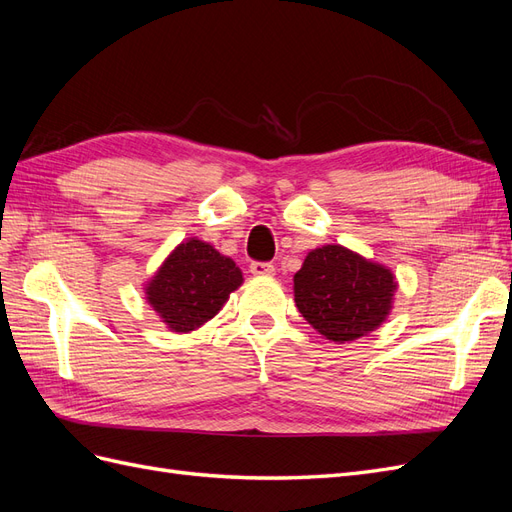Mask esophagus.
<instances>
[{"label": "esophagus", "instance_id": "esophagus-1", "mask_svg": "<svg viewBox=\"0 0 512 512\" xmlns=\"http://www.w3.org/2000/svg\"><path fill=\"white\" fill-rule=\"evenodd\" d=\"M250 271L256 275V277H271L275 273V267L271 265V262H252L250 265Z\"/></svg>", "mask_w": 512, "mask_h": 512}]
</instances>
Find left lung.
<instances>
[{
	"label": "left lung",
	"mask_w": 512,
	"mask_h": 512,
	"mask_svg": "<svg viewBox=\"0 0 512 512\" xmlns=\"http://www.w3.org/2000/svg\"><path fill=\"white\" fill-rule=\"evenodd\" d=\"M395 275L342 245H322L294 273V303L303 318L331 342H354L389 316Z\"/></svg>",
	"instance_id": "8db88e82"
}]
</instances>
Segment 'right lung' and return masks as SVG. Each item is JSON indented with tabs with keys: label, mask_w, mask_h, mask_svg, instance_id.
Wrapping results in <instances>:
<instances>
[{
	"label": "right lung",
	"mask_w": 512,
	"mask_h": 512,
	"mask_svg": "<svg viewBox=\"0 0 512 512\" xmlns=\"http://www.w3.org/2000/svg\"><path fill=\"white\" fill-rule=\"evenodd\" d=\"M243 284L241 269L213 245L179 243L145 288L149 305L170 331L188 333L211 320Z\"/></svg>",
	"instance_id": "1"
}]
</instances>
